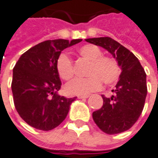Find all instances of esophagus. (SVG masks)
Instances as JSON below:
<instances>
[{
    "label": "esophagus",
    "instance_id": "1",
    "mask_svg": "<svg viewBox=\"0 0 158 158\" xmlns=\"http://www.w3.org/2000/svg\"><path fill=\"white\" fill-rule=\"evenodd\" d=\"M88 97H89V95H87V94H86V95H78L79 99H86V98H88Z\"/></svg>",
    "mask_w": 158,
    "mask_h": 158
}]
</instances>
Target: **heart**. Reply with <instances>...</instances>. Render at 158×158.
<instances>
[{
    "instance_id": "obj_1",
    "label": "heart",
    "mask_w": 158,
    "mask_h": 158,
    "mask_svg": "<svg viewBox=\"0 0 158 158\" xmlns=\"http://www.w3.org/2000/svg\"><path fill=\"white\" fill-rule=\"evenodd\" d=\"M83 58L91 62L86 79H75L65 86L66 92L73 95H83L99 90L102 81L106 85L114 84L120 75V66L117 60L102 56V52L94 45H85L79 49ZM56 71L59 76L64 80H69L74 75L72 59L62 53L56 60Z\"/></svg>"
}]
</instances>
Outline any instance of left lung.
I'll use <instances>...</instances> for the list:
<instances>
[{
    "label": "left lung",
    "instance_id": "obj_1",
    "mask_svg": "<svg viewBox=\"0 0 158 158\" xmlns=\"http://www.w3.org/2000/svg\"><path fill=\"white\" fill-rule=\"evenodd\" d=\"M86 42L110 52L121 69L119 80L110 98L102 96L103 105L93 112V119L108 134L125 132L141 116L147 96L146 73L138 58L127 48L110 37L86 39Z\"/></svg>",
    "mask_w": 158,
    "mask_h": 158
}]
</instances>
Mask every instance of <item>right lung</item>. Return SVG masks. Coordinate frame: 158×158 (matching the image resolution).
<instances>
[{"mask_svg": "<svg viewBox=\"0 0 158 158\" xmlns=\"http://www.w3.org/2000/svg\"><path fill=\"white\" fill-rule=\"evenodd\" d=\"M81 40H45L18 59L13 69L11 89L16 110L29 126L49 131L65 119L76 97L66 98L58 94L62 82L56 64L64 48Z\"/></svg>", "mask_w": 158, "mask_h": 158, "instance_id": "1", "label": "right lung"}]
</instances>
